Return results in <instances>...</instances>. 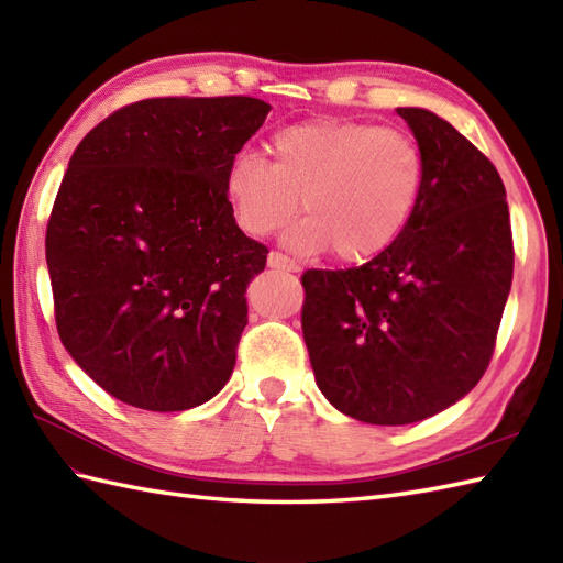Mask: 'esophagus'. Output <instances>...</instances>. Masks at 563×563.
<instances>
[{
	"label": "esophagus",
	"mask_w": 563,
	"mask_h": 563,
	"mask_svg": "<svg viewBox=\"0 0 563 563\" xmlns=\"http://www.w3.org/2000/svg\"><path fill=\"white\" fill-rule=\"evenodd\" d=\"M268 266L275 271H290V273L297 271V263L288 254H280V251H271Z\"/></svg>",
	"instance_id": "1"
}]
</instances>
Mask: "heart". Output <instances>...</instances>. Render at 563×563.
<instances>
[{
  "mask_svg": "<svg viewBox=\"0 0 563 563\" xmlns=\"http://www.w3.org/2000/svg\"><path fill=\"white\" fill-rule=\"evenodd\" d=\"M271 164L239 154L224 176V194L239 227L271 236L288 227L300 254L333 251L363 263L387 251L409 227L426 184L418 142L399 128L349 118H317L283 128L268 142Z\"/></svg>",
  "mask_w": 563,
  "mask_h": 563,
  "instance_id": "1",
  "label": "heart"
}]
</instances>
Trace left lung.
Masks as SVG:
<instances>
[{
  "mask_svg": "<svg viewBox=\"0 0 563 563\" xmlns=\"http://www.w3.org/2000/svg\"><path fill=\"white\" fill-rule=\"evenodd\" d=\"M426 162L404 234L363 266L302 273V333L321 394L345 416L404 426L486 373L512 283L506 186L484 152L423 109H397Z\"/></svg>",
  "mask_w": 563,
  "mask_h": 563,
  "instance_id": "obj_1",
  "label": "left lung"
}]
</instances>
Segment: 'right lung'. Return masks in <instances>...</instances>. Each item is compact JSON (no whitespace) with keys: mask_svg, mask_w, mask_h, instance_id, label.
I'll return each mask as SVG.
<instances>
[{"mask_svg":"<svg viewBox=\"0 0 563 563\" xmlns=\"http://www.w3.org/2000/svg\"><path fill=\"white\" fill-rule=\"evenodd\" d=\"M268 111L251 97L145 99L71 154L45 230L55 324L111 397L186 411L230 379L268 246L236 227L224 176Z\"/></svg>","mask_w":563,"mask_h":563,"instance_id":"obj_1","label":"right lung"}]
</instances>
